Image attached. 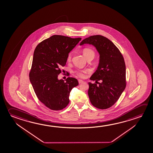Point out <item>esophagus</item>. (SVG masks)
Instances as JSON below:
<instances>
[{
	"label": "esophagus",
	"instance_id": "obj_1",
	"mask_svg": "<svg viewBox=\"0 0 153 153\" xmlns=\"http://www.w3.org/2000/svg\"><path fill=\"white\" fill-rule=\"evenodd\" d=\"M83 82H83V80L78 79V83H79V84H81V83H83Z\"/></svg>",
	"mask_w": 153,
	"mask_h": 153
}]
</instances>
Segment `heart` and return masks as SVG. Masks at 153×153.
<instances>
[{"label":"heart","instance_id":"heart-1","mask_svg":"<svg viewBox=\"0 0 153 153\" xmlns=\"http://www.w3.org/2000/svg\"><path fill=\"white\" fill-rule=\"evenodd\" d=\"M83 54L86 59L91 55L94 56L95 55V53L94 52V51L90 48H84L83 49ZM71 54L69 53L67 56V61H70L71 60ZM90 72V70L89 69H85V70H76L74 71V73L78 77L84 78L85 77L86 74Z\"/></svg>","mask_w":153,"mask_h":153}]
</instances>
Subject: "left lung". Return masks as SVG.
Segmentation results:
<instances>
[{
  "label": "left lung",
  "mask_w": 153,
  "mask_h": 153,
  "mask_svg": "<svg viewBox=\"0 0 153 153\" xmlns=\"http://www.w3.org/2000/svg\"><path fill=\"white\" fill-rule=\"evenodd\" d=\"M94 46L100 54L97 70L91 77L99 85L88 83V95L93 106L100 109L110 108L118 100L126 85V68L123 55L115 44L107 38L93 35L83 39L80 45Z\"/></svg>",
  "instance_id": "left-lung-1"
}]
</instances>
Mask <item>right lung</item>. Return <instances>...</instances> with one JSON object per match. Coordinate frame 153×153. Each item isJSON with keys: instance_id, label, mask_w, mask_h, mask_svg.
I'll return each instance as SVG.
<instances>
[{"instance_id": "obj_1", "label": "right lung", "mask_w": 153, "mask_h": 153, "mask_svg": "<svg viewBox=\"0 0 153 153\" xmlns=\"http://www.w3.org/2000/svg\"><path fill=\"white\" fill-rule=\"evenodd\" d=\"M81 39L53 35L40 42L35 50L29 79L38 99L51 110L65 108L69 102L70 91L78 85L75 78L65 81L58 77L60 68L66 65L69 53Z\"/></svg>"}]
</instances>
